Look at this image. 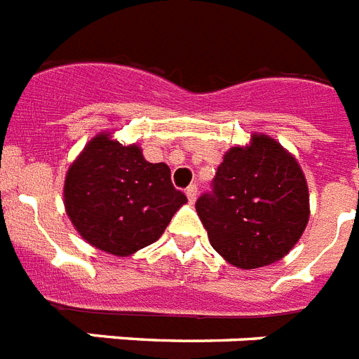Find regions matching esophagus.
<instances>
[{
  "label": "esophagus",
  "instance_id": "esophagus-1",
  "mask_svg": "<svg viewBox=\"0 0 359 359\" xmlns=\"http://www.w3.org/2000/svg\"><path fill=\"white\" fill-rule=\"evenodd\" d=\"M185 194H187V198H189V202L191 203H194V200H196V196H198V187L196 185H189L187 189H185Z\"/></svg>",
  "mask_w": 359,
  "mask_h": 359
}]
</instances>
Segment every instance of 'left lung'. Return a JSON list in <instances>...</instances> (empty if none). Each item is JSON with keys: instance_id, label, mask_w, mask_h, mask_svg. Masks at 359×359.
<instances>
[{"instance_id": "8db88e82", "label": "left lung", "mask_w": 359, "mask_h": 359, "mask_svg": "<svg viewBox=\"0 0 359 359\" xmlns=\"http://www.w3.org/2000/svg\"><path fill=\"white\" fill-rule=\"evenodd\" d=\"M196 200L209 243L228 263L257 269L282 259L309 219L304 172L278 140L252 135L248 146L226 151L211 183Z\"/></svg>"}]
</instances>
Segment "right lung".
Listing matches in <instances>:
<instances>
[{
    "mask_svg": "<svg viewBox=\"0 0 359 359\" xmlns=\"http://www.w3.org/2000/svg\"><path fill=\"white\" fill-rule=\"evenodd\" d=\"M187 196L172 185L165 163H148L137 144L96 135L65 180V208L88 245L131 256L156 243Z\"/></svg>",
    "mask_w": 359,
    "mask_h": 359,
    "instance_id": "1",
    "label": "right lung"
}]
</instances>
